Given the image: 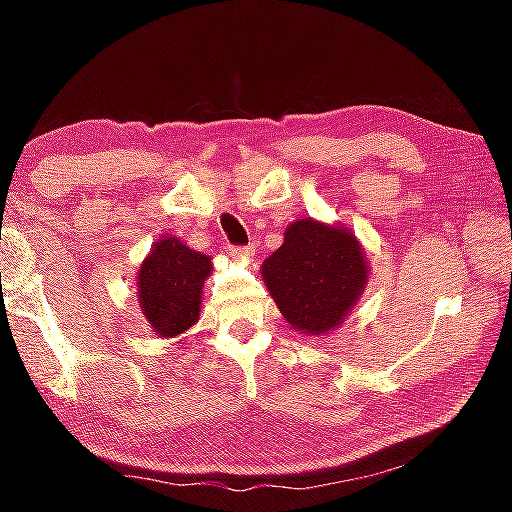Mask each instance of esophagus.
Returning <instances> with one entry per match:
<instances>
[{"label": "esophagus", "instance_id": "1", "mask_svg": "<svg viewBox=\"0 0 512 512\" xmlns=\"http://www.w3.org/2000/svg\"><path fill=\"white\" fill-rule=\"evenodd\" d=\"M230 253H232V257H235V259H241V262H246V259L253 257V248H248V246H244V248H230Z\"/></svg>", "mask_w": 512, "mask_h": 512}]
</instances>
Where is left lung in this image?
Instances as JSON below:
<instances>
[{
  "label": "left lung",
  "mask_w": 512,
  "mask_h": 512,
  "mask_svg": "<svg viewBox=\"0 0 512 512\" xmlns=\"http://www.w3.org/2000/svg\"><path fill=\"white\" fill-rule=\"evenodd\" d=\"M264 284L284 320L300 334H332L366 291L370 266L357 235L307 216L284 230L262 264Z\"/></svg>",
  "instance_id": "1"
}]
</instances>
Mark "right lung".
<instances>
[{
	"label": "right lung",
	"instance_id": "1",
	"mask_svg": "<svg viewBox=\"0 0 512 512\" xmlns=\"http://www.w3.org/2000/svg\"><path fill=\"white\" fill-rule=\"evenodd\" d=\"M210 273L212 259L183 239L167 235L153 241L137 273V300L155 336L176 339L198 323Z\"/></svg>",
	"mask_w": 512,
	"mask_h": 512
}]
</instances>
